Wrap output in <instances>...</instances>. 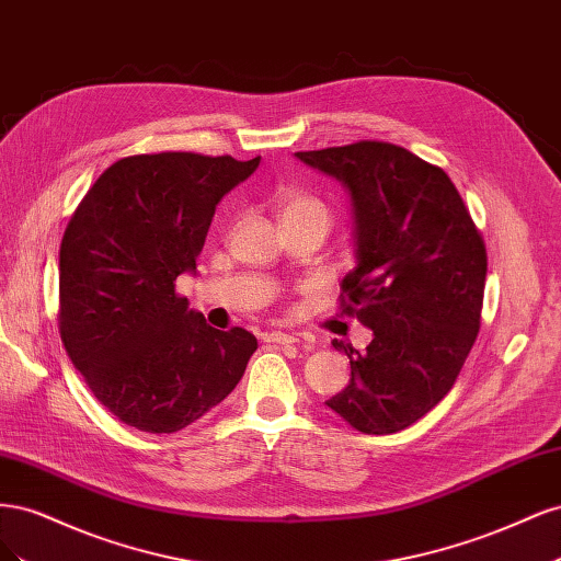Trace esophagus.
<instances>
[{"label": "esophagus", "instance_id": "obj_1", "mask_svg": "<svg viewBox=\"0 0 561 561\" xmlns=\"http://www.w3.org/2000/svg\"><path fill=\"white\" fill-rule=\"evenodd\" d=\"M264 339L268 344H283V346H290L297 342L295 334H287V332H280V330H274V332H266Z\"/></svg>", "mask_w": 561, "mask_h": 561}]
</instances>
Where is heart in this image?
<instances>
[{"mask_svg":"<svg viewBox=\"0 0 561 561\" xmlns=\"http://www.w3.org/2000/svg\"><path fill=\"white\" fill-rule=\"evenodd\" d=\"M276 203H278L280 222H285V219H297V217H320L330 225L332 213L328 208V203L318 198L316 194L301 190V186H295V184L280 186L276 194Z\"/></svg>","mask_w":561,"mask_h":561,"instance_id":"obj_1","label":"heart"}]
</instances>
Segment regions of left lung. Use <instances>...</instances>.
Segmentation results:
<instances>
[{
	"label": "left lung",
	"mask_w": 561,
	"mask_h": 561,
	"mask_svg": "<svg viewBox=\"0 0 561 561\" xmlns=\"http://www.w3.org/2000/svg\"><path fill=\"white\" fill-rule=\"evenodd\" d=\"M342 182L355 268L342 313L371 330L348 386L325 404L365 435L412 426L443 400L480 332L486 248L449 175L404 147L360 140L295 154Z\"/></svg>",
	"instance_id": "1"
}]
</instances>
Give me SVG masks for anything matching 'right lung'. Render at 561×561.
I'll return each mask as SVG.
<instances>
[{"label": "right lung", "instance_id": "right-lung-1", "mask_svg": "<svg viewBox=\"0 0 561 561\" xmlns=\"http://www.w3.org/2000/svg\"><path fill=\"white\" fill-rule=\"evenodd\" d=\"M260 157L161 151L118 159L60 243V339L98 402L126 426L178 433L241 381L257 339L206 325L175 293L196 268L217 203Z\"/></svg>", "mask_w": 561, "mask_h": 561}]
</instances>
